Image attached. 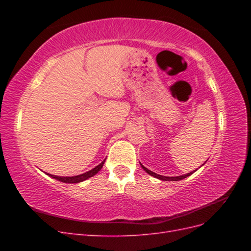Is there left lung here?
<instances>
[{"label":"left lung","mask_w":251,"mask_h":251,"mask_svg":"<svg viewBox=\"0 0 251 251\" xmlns=\"http://www.w3.org/2000/svg\"><path fill=\"white\" fill-rule=\"evenodd\" d=\"M206 162V161H205ZM204 162V163H205ZM203 163V164H204ZM202 164V165H203ZM140 165H141V168L146 171L149 175H151V176H153V177H155V178H157V179H159V180H162V181H179V180H182V179H184V178H186V177H188V176H191V175L193 174V173H187V174H185V175H182V176H177V177H166V176H161V175H158V174H156V173H154V172H151V171H150L149 169H147V168H144V166L140 163Z\"/></svg>","instance_id":"8db88e82"}]
</instances>
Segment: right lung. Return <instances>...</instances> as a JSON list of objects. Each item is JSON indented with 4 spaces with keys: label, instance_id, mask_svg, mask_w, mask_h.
I'll return each mask as SVG.
<instances>
[{
    "label": "right lung",
    "instance_id": "1",
    "mask_svg": "<svg viewBox=\"0 0 251 251\" xmlns=\"http://www.w3.org/2000/svg\"><path fill=\"white\" fill-rule=\"evenodd\" d=\"M104 161H105V159L101 163H100L97 166H95L94 169H92V170L89 171V172L83 173V174L77 175V176H73V177H58V176H54V175H51V174H47V175H48L49 177H51L53 179H56V180H58L60 182H64V183H79V182H82V181H85V180H87V179H89L91 177H93L94 175H96L98 172H100L102 169Z\"/></svg>",
    "mask_w": 251,
    "mask_h": 251
}]
</instances>
